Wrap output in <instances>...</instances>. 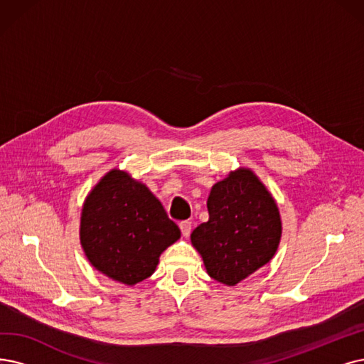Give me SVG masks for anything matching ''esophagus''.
<instances>
[{
	"label": "esophagus",
	"mask_w": 364,
	"mask_h": 364,
	"mask_svg": "<svg viewBox=\"0 0 364 364\" xmlns=\"http://www.w3.org/2000/svg\"><path fill=\"white\" fill-rule=\"evenodd\" d=\"M179 228H181V231H182L183 237H188V236H190V232H191V223H190V221H182V223L179 224Z\"/></svg>",
	"instance_id": "1"
}]
</instances>
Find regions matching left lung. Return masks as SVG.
Segmentation results:
<instances>
[{
  "label": "left lung",
  "mask_w": 364,
  "mask_h": 364,
  "mask_svg": "<svg viewBox=\"0 0 364 364\" xmlns=\"http://www.w3.org/2000/svg\"><path fill=\"white\" fill-rule=\"evenodd\" d=\"M209 221L191 232L210 278L236 285L272 259L281 240V218L266 186L248 168L212 186Z\"/></svg>",
  "instance_id": "left-lung-1"
}]
</instances>
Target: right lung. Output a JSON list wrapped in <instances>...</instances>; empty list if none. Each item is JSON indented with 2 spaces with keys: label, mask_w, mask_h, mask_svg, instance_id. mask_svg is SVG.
Wrapping results in <instances>:
<instances>
[{
  "label": "right lung",
  "mask_w": 364,
  "mask_h": 364,
  "mask_svg": "<svg viewBox=\"0 0 364 364\" xmlns=\"http://www.w3.org/2000/svg\"><path fill=\"white\" fill-rule=\"evenodd\" d=\"M181 237L161 203L122 170H112L86 197L80 242L91 264L134 285L155 272L161 252Z\"/></svg>",
  "instance_id": "1"
}]
</instances>
